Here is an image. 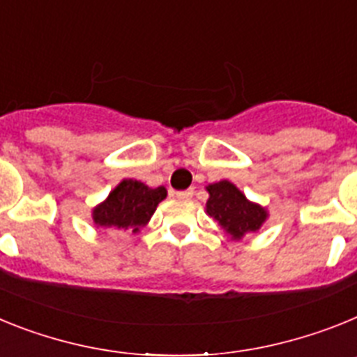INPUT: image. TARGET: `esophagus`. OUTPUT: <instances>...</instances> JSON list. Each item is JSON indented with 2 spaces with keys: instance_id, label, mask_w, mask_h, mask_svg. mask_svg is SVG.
<instances>
[{
  "instance_id": "esophagus-1",
  "label": "esophagus",
  "mask_w": 357,
  "mask_h": 357,
  "mask_svg": "<svg viewBox=\"0 0 357 357\" xmlns=\"http://www.w3.org/2000/svg\"><path fill=\"white\" fill-rule=\"evenodd\" d=\"M192 196H194V188H188V190L176 192V197H179V199H190Z\"/></svg>"
}]
</instances>
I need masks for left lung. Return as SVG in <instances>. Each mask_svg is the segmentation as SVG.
Returning a JSON list of instances; mask_svg holds the SVG:
<instances>
[{
	"mask_svg": "<svg viewBox=\"0 0 357 357\" xmlns=\"http://www.w3.org/2000/svg\"><path fill=\"white\" fill-rule=\"evenodd\" d=\"M206 190L210 194L206 201V213L213 217L234 241L260 230V226L268 219V210L246 199L243 192L228 179L212 183Z\"/></svg>",
	"mask_w": 357,
	"mask_h": 357,
	"instance_id": "obj_1",
	"label": "left lung"
}]
</instances>
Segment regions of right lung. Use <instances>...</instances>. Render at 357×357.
<instances>
[{
	"mask_svg": "<svg viewBox=\"0 0 357 357\" xmlns=\"http://www.w3.org/2000/svg\"><path fill=\"white\" fill-rule=\"evenodd\" d=\"M167 197V188H151L136 179L120 181L104 203L93 208V222L97 228L131 230L132 234L144 228L156 206Z\"/></svg>",
	"mask_w": 357,
	"mask_h": 357,
	"instance_id": "right-lung-1",
	"label": "right lung"
}]
</instances>
